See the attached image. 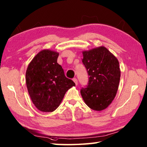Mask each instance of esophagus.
Wrapping results in <instances>:
<instances>
[{"label":"esophagus","mask_w":147,"mask_h":147,"mask_svg":"<svg viewBox=\"0 0 147 147\" xmlns=\"http://www.w3.org/2000/svg\"><path fill=\"white\" fill-rule=\"evenodd\" d=\"M73 82L74 83H75V84H76V86H77L78 85V80H77V79L76 78H73Z\"/></svg>","instance_id":"obj_1"}]
</instances>
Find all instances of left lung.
Here are the masks:
<instances>
[{
	"label": "left lung",
	"instance_id": "8db88e82",
	"mask_svg": "<svg viewBox=\"0 0 147 147\" xmlns=\"http://www.w3.org/2000/svg\"><path fill=\"white\" fill-rule=\"evenodd\" d=\"M82 62L89 74L88 86L80 90L86 105L102 111L110 105L118 90L121 70L117 58L105 47L82 52Z\"/></svg>",
	"mask_w": 147,
	"mask_h": 147
}]
</instances>
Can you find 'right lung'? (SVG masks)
<instances>
[{"instance_id": "add662e5", "label": "right lung", "mask_w": 147, "mask_h": 147, "mask_svg": "<svg viewBox=\"0 0 147 147\" xmlns=\"http://www.w3.org/2000/svg\"><path fill=\"white\" fill-rule=\"evenodd\" d=\"M58 56L56 51L42 50L30 62L26 71L29 95L35 106L43 112L58 108L67 91L75 86L57 63Z\"/></svg>"}]
</instances>
